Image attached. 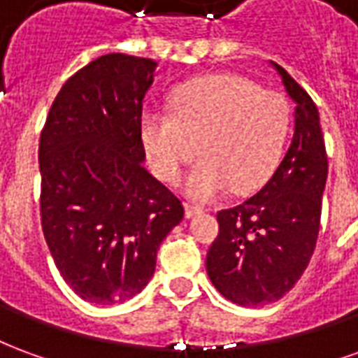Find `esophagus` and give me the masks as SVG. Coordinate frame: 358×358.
I'll use <instances>...</instances> for the list:
<instances>
[{
	"instance_id": "obj_1",
	"label": "esophagus",
	"mask_w": 358,
	"mask_h": 358,
	"mask_svg": "<svg viewBox=\"0 0 358 358\" xmlns=\"http://www.w3.org/2000/svg\"><path fill=\"white\" fill-rule=\"evenodd\" d=\"M201 213L203 207H199V205H192V203L184 205V215H186V218H194L195 215H201Z\"/></svg>"
}]
</instances>
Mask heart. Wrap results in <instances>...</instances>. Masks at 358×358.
I'll return each instance as SVG.
<instances>
[{"label":"heart","mask_w":358,"mask_h":358,"mask_svg":"<svg viewBox=\"0 0 358 358\" xmlns=\"http://www.w3.org/2000/svg\"><path fill=\"white\" fill-rule=\"evenodd\" d=\"M171 113L148 110L141 141L164 182H178L199 149L201 161L186 180L194 199H215L234 187L251 194L282 161L292 130L284 95L230 74L201 76L174 90Z\"/></svg>","instance_id":"obj_1"}]
</instances>
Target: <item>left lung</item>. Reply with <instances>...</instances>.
<instances>
[{
	"instance_id": "1",
	"label": "left lung",
	"mask_w": 358,
	"mask_h": 358,
	"mask_svg": "<svg viewBox=\"0 0 358 358\" xmlns=\"http://www.w3.org/2000/svg\"><path fill=\"white\" fill-rule=\"evenodd\" d=\"M272 66L295 101L292 143L259 194L218 213L205 263L213 285L241 307L274 303L297 284L316 248L328 178L315 101L282 66Z\"/></svg>"
}]
</instances>
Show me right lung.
I'll list each match as a JSON object with an SVG mask.
<instances>
[{
	"label": "right lung",
	"mask_w": 358,
	"mask_h": 358,
	"mask_svg": "<svg viewBox=\"0 0 358 358\" xmlns=\"http://www.w3.org/2000/svg\"><path fill=\"white\" fill-rule=\"evenodd\" d=\"M153 59L109 53L65 82L40 136L42 230L76 295L115 305L140 293L184 207L143 161L141 107Z\"/></svg>",
	"instance_id": "obj_1"
}]
</instances>
